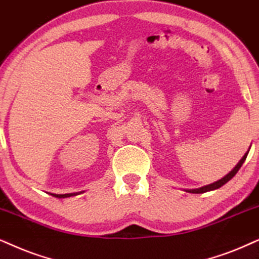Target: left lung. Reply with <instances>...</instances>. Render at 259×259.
I'll return each mask as SVG.
<instances>
[{"mask_svg":"<svg viewBox=\"0 0 259 259\" xmlns=\"http://www.w3.org/2000/svg\"><path fill=\"white\" fill-rule=\"evenodd\" d=\"M250 148H251V146H250ZM248 152H250V149L247 150L246 153H245V155L243 156V158L240 159V161H239L237 165H235V167L232 169V171L228 173V175H226L224 178H221V179H219L218 182H214V183H211V184H208V185H204V186H202V188H198V189H184V191H186V192H190V194H204V192H208V191H212V190H217V189H219V188H221L222 185H225L226 183L227 182H230L232 178H233V177L237 175V172L239 171V169H240V167L241 166H243V163H244V161L245 160H246V156H247V154H248Z\"/></svg>","mask_w":259,"mask_h":259,"instance_id":"8db88e82","label":"left lung"}]
</instances>
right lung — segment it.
<instances>
[{
  "instance_id": "add662e5",
  "label": "right lung",
  "mask_w": 259,
  "mask_h": 259,
  "mask_svg": "<svg viewBox=\"0 0 259 259\" xmlns=\"http://www.w3.org/2000/svg\"><path fill=\"white\" fill-rule=\"evenodd\" d=\"M83 191L81 192H74V194H64V195H58V194H50L51 196H54V197H57V198H67V197H71V196H76L78 194H82Z\"/></svg>"
}]
</instances>
